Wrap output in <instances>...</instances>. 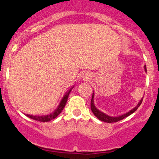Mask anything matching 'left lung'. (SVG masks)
Wrapping results in <instances>:
<instances>
[{"label":"left lung","mask_w":159,"mask_h":159,"mask_svg":"<svg viewBox=\"0 0 159 159\" xmlns=\"http://www.w3.org/2000/svg\"><path fill=\"white\" fill-rule=\"evenodd\" d=\"M144 69H145V71L147 72V67H146V66H144ZM93 98H94V93H93L92 99H91V102H90L91 111H92V112L93 113V114L96 116V117L98 118V120H101V121L105 122V123H108L118 122V121H120V120H123V119H124V118L129 116V115L133 114L134 111H136L137 109L138 108V107H139L140 105V104H141L142 101H143V98H141V99H140V101L139 102H138V105H137L135 107H134V108L132 109V110H131L130 111L127 112L126 114H124L121 115V116H108V115L105 114V113L102 112V111H100L99 110H98V109L96 108V106H95V105H94Z\"/></svg>","instance_id":"obj_1"}]
</instances>
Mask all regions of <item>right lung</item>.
<instances>
[{
    "mask_svg": "<svg viewBox=\"0 0 159 159\" xmlns=\"http://www.w3.org/2000/svg\"><path fill=\"white\" fill-rule=\"evenodd\" d=\"M72 89V87L65 94V96H63V98H62L59 106L57 107V108L53 113H51L50 114H48V115H45V116H34V115H30V114H27L26 116H28V117L30 118V119L35 120L36 121H40V122H48L50 121V120L55 119L57 116L61 114V111H63V107H65L66 104L67 99H68L69 95Z\"/></svg>",
    "mask_w": 159,
    "mask_h": 159,
    "instance_id": "obj_1",
    "label": "right lung"
}]
</instances>
